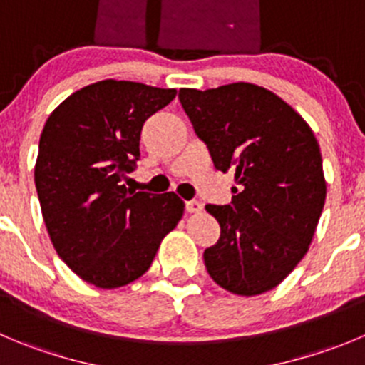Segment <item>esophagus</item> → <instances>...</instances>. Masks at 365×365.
<instances>
[{
	"label": "esophagus",
	"mask_w": 365,
	"mask_h": 365,
	"mask_svg": "<svg viewBox=\"0 0 365 365\" xmlns=\"http://www.w3.org/2000/svg\"><path fill=\"white\" fill-rule=\"evenodd\" d=\"M186 211H188V213H200V211H202V204H200L199 200H188V202H186Z\"/></svg>",
	"instance_id": "34e87169"
}]
</instances>
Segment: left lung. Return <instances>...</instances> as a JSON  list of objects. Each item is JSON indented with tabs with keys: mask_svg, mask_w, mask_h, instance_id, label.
<instances>
[{
	"mask_svg": "<svg viewBox=\"0 0 365 365\" xmlns=\"http://www.w3.org/2000/svg\"><path fill=\"white\" fill-rule=\"evenodd\" d=\"M179 100L215 168L237 180L231 204L206 206L220 224L207 272L238 296L272 290L307 255L324 207L317 140L289 103L247 82L185 88Z\"/></svg>",
	"mask_w": 365,
	"mask_h": 365,
	"instance_id": "8db88e82",
	"label": "left lung"
}]
</instances>
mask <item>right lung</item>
<instances>
[{"label":"right lung","instance_id":"obj_1","mask_svg":"<svg viewBox=\"0 0 365 365\" xmlns=\"http://www.w3.org/2000/svg\"><path fill=\"white\" fill-rule=\"evenodd\" d=\"M175 95L109 78L68 96L43 128L36 188L48 235L62 262L98 289L143 276L185 213L173 192L123 185L140 159L143 123Z\"/></svg>","mask_w":365,"mask_h":365}]
</instances>
